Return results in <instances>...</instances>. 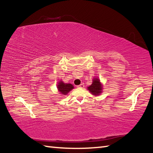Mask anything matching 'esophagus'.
<instances>
[{
	"instance_id": "esophagus-1",
	"label": "esophagus",
	"mask_w": 153,
	"mask_h": 153,
	"mask_svg": "<svg viewBox=\"0 0 153 153\" xmlns=\"http://www.w3.org/2000/svg\"><path fill=\"white\" fill-rule=\"evenodd\" d=\"M77 87H78V88H83V87H84V84H81L79 85H77Z\"/></svg>"
}]
</instances>
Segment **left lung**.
I'll return each instance as SVG.
<instances>
[{"instance_id":"1","label":"left lung","mask_w":153,"mask_h":153,"mask_svg":"<svg viewBox=\"0 0 153 153\" xmlns=\"http://www.w3.org/2000/svg\"><path fill=\"white\" fill-rule=\"evenodd\" d=\"M87 89L94 96H98L102 92L103 86L102 84H101L100 79L95 78L92 80V84L89 87H88Z\"/></svg>"}]
</instances>
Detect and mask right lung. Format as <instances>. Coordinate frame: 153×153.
<instances>
[{"mask_svg": "<svg viewBox=\"0 0 153 153\" xmlns=\"http://www.w3.org/2000/svg\"><path fill=\"white\" fill-rule=\"evenodd\" d=\"M57 89L60 93H61L63 95L68 94L69 91H71L73 88V85L71 84H65L62 81H60L58 83Z\"/></svg>", "mask_w": 153, "mask_h": 153, "instance_id": "right-lung-1", "label": "right lung"}]
</instances>
